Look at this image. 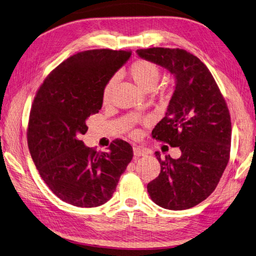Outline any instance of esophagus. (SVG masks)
Returning a JSON list of instances; mask_svg holds the SVG:
<instances>
[{"label":"esophagus","instance_id":"obj_1","mask_svg":"<svg viewBox=\"0 0 256 256\" xmlns=\"http://www.w3.org/2000/svg\"><path fill=\"white\" fill-rule=\"evenodd\" d=\"M133 152H134L135 157H140V156H146L147 155V152L144 150V148H142L140 146H135L133 148Z\"/></svg>","mask_w":256,"mask_h":256}]
</instances>
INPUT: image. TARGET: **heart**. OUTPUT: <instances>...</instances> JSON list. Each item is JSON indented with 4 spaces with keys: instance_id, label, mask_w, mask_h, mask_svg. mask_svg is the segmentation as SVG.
<instances>
[{
    "instance_id": "b5f03b06",
    "label": "heart",
    "mask_w": 256,
    "mask_h": 256,
    "mask_svg": "<svg viewBox=\"0 0 256 256\" xmlns=\"http://www.w3.org/2000/svg\"><path fill=\"white\" fill-rule=\"evenodd\" d=\"M130 75L132 80L135 82L142 90H150V89L155 88L157 82L159 80V70L155 64L152 62H148L145 60L136 61L130 65ZM112 82L114 80H110L108 84L106 85L104 89V100L106 101L110 96V90L112 87Z\"/></svg>"
}]
</instances>
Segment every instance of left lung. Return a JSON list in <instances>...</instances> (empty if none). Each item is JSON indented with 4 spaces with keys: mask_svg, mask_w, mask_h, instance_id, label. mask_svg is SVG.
I'll use <instances>...</instances> for the list:
<instances>
[{
    "mask_svg": "<svg viewBox=\"0 0 256 256\" xmlns=\"http://www.w3.org/2000/svg\"><path fill=\"white\" fill-rule=\"evenodd\" d=\"M140 58L166 68L174 77V92L152 138L179 147L178 159L160 152V174L147 184L150 198L166 210H183L200 204L216 188L227 167L231 120L227 104L198 58L182 49L150 48Z\"/></svg>",
    "mask_w": 256,
    "mask_h": 256,
    "instance_id": "8db88e82",
    "label": "left lung"
}]
</instances>
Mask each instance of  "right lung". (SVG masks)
Returning a JSON list of instances; mask_svg holds the SVG:
<instances>
[{
    "label": "right lung",
    "mask_w": 256,
    "mask_h": 256,
    "mask_svg": "<svg viewBox=\"0 0 256 256\" xmlns=\"http://www.w3.org/2000/svg\"><path fill=\"white\" fill-rule=\"evenodd\" d=\"M130 52L88 50L70 56L44 80L28 124V147L42 180L65 203L97 207L114 195L133 158L128 142L116 140L98 152L82 140L87 118L102 106L104 89Z\"/></svg>",
    "instance_id": "1"
}]
</instances>
